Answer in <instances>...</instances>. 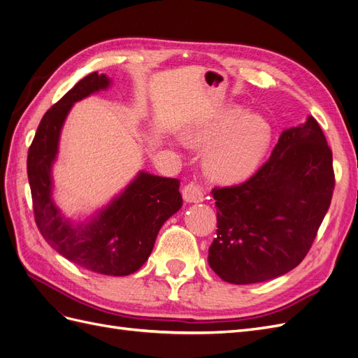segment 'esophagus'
Listing matches in <instances>:
<instances>
[{
    "label": "esophagus",
    "mask_w": 358,
    "mask_h": 358,
    "mask_svg": "<svg viewBox=\"0 0 358 358\" xmlns=\"http://www.w3.org/2000/svg\"><path fill=\"white\" fill-rule=\"evenodd\" d=\"M182 196L187 203H200L204 200L203 188L194 182L187 183V185L182 188Z\"/></svg>",
    "instance_id": "obj_1"
}]
</instances>
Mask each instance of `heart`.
I'll return each mask as SVG.
<instances>
[{
  "label": "heart",
  "mask_w": 358,
  "mask_h": 358,
  "mask_svg": "<svg viewBox=\"0 0 358 358\" xmlns=\"http://www.w3.org/2000/svg\"><path fill=\"white\" fill-rule=\"evenodd\" d=\"M191 145L207 146L204 162L213 178L236 182L252 175L270 143V127L263 116L246 113L239 106L221 110L187 131Z\"/></svg>",
  "instance_id": "heart-1"
}]
</instances>
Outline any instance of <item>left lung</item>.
I'll return each instance as SVG.
<instances>
[{"instance_id": "obj_1", "label": "left lung", "mask_w": 358, "mask_h": 358, "mask_svg": "<svg viewBox=\"0 0 358 358\" xmlns=\"http://www.w3.org/2000/svg\"><path fill=\"white\" fill-rule=\"evenodd\" d=\"M333 189L331 149L317 119L309 116L280 134L254 176L212 189L218 230L209 266L236 285L285 275L309 252Z\"/></svg>"}]
</instances>
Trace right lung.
<instances>
[{
	"instance_id": "obj_1",
	"label": "right lung",
	"mask_w": 358,
	"mask_h": 358,
	"mask_svg": "<svg viewBox=\"0 0 358 358\" xmlns=\"http://www.w3.org/2000/svg\"><path fill=\"white\" fill-rule=\"evenodd\" d=\"M109 85L106 74L94 71L50 107L29 146L27 169L34 218L45 241L91 272L127 276L145 264L162 224L182 208L179 180L140 171L121 196L86 224L64 218L52 200L50 173L64 121L76 101Z\"/></svg>"
}]
</instances>
